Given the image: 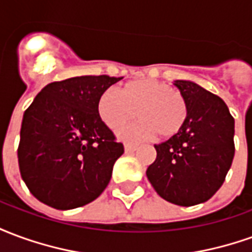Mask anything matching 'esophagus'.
<instances>
[{
    "instance_id": "34e87169",
    "label": "esophagus",
    "mask_w": 252,
    "mask_h": 252,
    "mask_svg": "<svg viewBox=\"0 0 252 252\" xmlns=\"http://www.w3.org/2000/svg\"><path fill=\"white\" fill-rule=\"evenodd\" d=\"M124 147H126V153H133L137 148V146L136 144H132V143H126Z\"/></svg>"
}]
</instances>
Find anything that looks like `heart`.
Instances as JSON below:
<instances>
[{
  "label": "heart",
  "instance_id": "obj_1",
  "mask_svg": "<svg viewBox=\"0 0 252 252\" xmlns=\"http://www.w3.org/2000/svg\"><path fill=\"white\" fill-rule=\"evenodd\" d=\"M136 110L140 120L120 132L124 140L136 142L155 135L170 139L182 129L189 115L184 94L169 83L150 78L126 82L120 93L106 89L97 101L98 117L112 131L133 120Z\"/></svg>",
  "mask_w": 252,
  "mask_h": 252
}]
</instances>
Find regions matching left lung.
Wrapping results in <instances>:
<instances>
[{"instance_id": "left-lung-1", "label": "left lung", "mask_w": 252, "mask_h": 252, "mask_svg": "<svg viewBox=\"0 0 252 252\" xmlns=\"http://www.w3.org/2000/svg\"><path fill=\"white\" fill-rule=\"evenodd\" d=\"M189 115L175 136L155 144L147 178L163 200L181 206L205 202L221 188L235 155V120L219 95L190 81H175Z\"/></svg>"}]
</instances>
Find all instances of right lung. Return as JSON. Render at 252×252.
Returning a JSON list of instances; mask_svg holds the SVG:
<instances>
[{"label": "right lung", "instance_id": "add662e5", "mask_svg": "<svg viewBox=\"0 0 252 252\" xmlns=\"http://www.w3.org/2000/svg\"><path fill=\"white\" fill-rule=\"evenodd\" d=\"M120 79L83 75L51 82L25 110L20 173L43 204L72 209L94 201L108 186L124 146L98 117L97 101Z\"/></svg>", "mask_w": 252, "mask_h": 252}]
</instances>
